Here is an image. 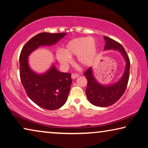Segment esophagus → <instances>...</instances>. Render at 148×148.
<instances>
[{
	"label": "esophagus",
	"instance_id": "1",
	"mask_svg": "<svg viewBox=\"0 0 148 148\" xmlns=\"http://www.w3.org/2000/svg\"><path fill=\"white\" fill-rule=\"evenodd\" d=\"M79 76V73H73L71 74V78L72 79H75L77 77H78Z\"/></svg>",
	"mask_w": 148,
	"mask_h": 148
}]
</instances>
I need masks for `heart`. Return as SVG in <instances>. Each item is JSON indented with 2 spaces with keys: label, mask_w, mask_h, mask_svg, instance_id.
I'll use <instances>...</instances> for the list:
<instances>
[{
  "label": "heart",
  "mask_w": 148,
  "mask_h": 148,
  "mask_svg": "<svg viewBox=\"0 0 148 148\" xmlns=\"http://www.w3.org/2000/svg\"><path fill=\"white\" fill-rule=\"evenodd\" d=\"M96 54V43L92 38H77L67 43L63 51L56 54V58L62 64L66 66L71 61V57L78 56L79 63L83 66H90L94 62Z\"/></svg>",
  "instance_id": "b5f03b06"
}]
</instances>
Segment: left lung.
Returning <instances> with one entry per match:
<instances>
[{
  "label": "left lung",
  "instance_id": "left-lung-1",
  "mask_svg": "<svg viewBox=\"0 0 148 148\" xmlns=\"http://www.w3.org/2000/svg\"><path fill=\"white\" fill-rule=\"evenodd\" d=\"M106 44L105 50L113 49L118 50L123 54L126 61V67L123 75L116 83L110 86H103L95 81L93 76L91 67L84 72L88 83L86 89V96L89 101L95 106L106 107L114 104L120 99L127 86L130 70V60L125 49L118 41L104 36Z\"/></svg>",
  "mask_w": 148,
  "mask_h": 148
}]
</instances>
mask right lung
<instances>
[{
	"label": "right lung",
	"instance_id": "obj_1",
	"mask_svg": "<svg viewBox=\"0 0 148 148\" xmlns=\"http://www.w3.org/2000/svg\"><path fill=\"white\" fill-rule=\"evenodd\" d=\"M66 34H38L23 46L20 54V79L26 93L33 102L47 110L58 109L66 103L72 82L71 73L59 72L53 66L46 73L37 75L28 66V56L41 45L55 44Z\"/></svg>",
	"mask_w": 148,
	"mask_h": 148
}]
</instances>
